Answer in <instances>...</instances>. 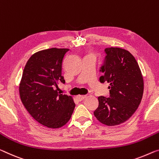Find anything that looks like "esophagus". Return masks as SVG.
Masks as SVG:
<instances>
[{"label": "esophagus", "mask_w": 159, "mask_h": 159, "mask_svg": "<svg viewBox=\"0 0 159 159\" xmlns=\"http://www.w3.org/2000/svg\"><path fill=\"white\" fill-rule=\"evenodd\" d=\"M87 96H84V95H79V96L77 97V99H78V101L81 102L82 100H84L85 98H86Z\"/></svg>", "instance_id": "esophagus-1"}]
</instances>
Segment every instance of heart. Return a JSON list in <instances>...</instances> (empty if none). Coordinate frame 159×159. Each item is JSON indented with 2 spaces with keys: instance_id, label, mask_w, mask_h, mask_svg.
<instances>
[{
  "instance_id": "heart-1",
  "label": "heart",
  "mask_w": 159,
  "mask_h": 159,
  "mask_svg": "<svg viewBox=\"0 0 159 159\" xmlns=\"http://www.w3.org/2000/svg\"><path fill=\"white\" fill-rule=\"evenodd\" d=\"M89 56H92V55L91 54H88L87 55V57H89Z\"/></svg>"
}]
</instances>
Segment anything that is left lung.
Segmentation results:
<instances>
[{
  "label": "left lung",
  "instance_id": "left-lung-1",
  "mask_svg": "<svg viewBox=\"0 0 159 159\" xmlns=\"http://www.w3.org/2000/svg\"><path fill=\"white\" fill-rule=\"evenodd\" d=\"M99 71L102 83H109V97H98L99 106L94 111L97 120L107 126L127 121L140 104L143 93V80L137 62L129 51L108 48Z\"/></svg>",
  "mask_w": 159,
  "mask_h": 159
}]
</instances>
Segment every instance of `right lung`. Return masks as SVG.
<instances>
[{"label": "right lung", "instance_id": "1", "mask_svg": "<svg viewBox=\"0 0 159 159\" xmlns=\"http://www.w3.org/2000/svg\"><path fill=\"white\" fill-rule=\"evenodd\" d=\"M69 50L53 48L33 54L26 63L19 86L20 99L27 111L48 128L64 126L75 107L72 97L58 93L56 89L58 83H65L62 68Z\"/></svg>", "mask_w": 159, "mask_h": 159}]
</instances>
